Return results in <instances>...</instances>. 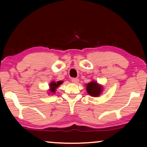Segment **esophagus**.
Masks as SVG:
<instances>
[{
	"label": "esophagus",
	"mask_w": 147,
	"mask_h": 147,
	"mask_svg": "<svg viewBox=\"0 0 147 147\" xmlns=\"http://www.w3.org/2000/svg\"><path fill=\"white\" fill-rule=\"evenodd\" d=\"M71 82H73V83L77 84L78 82H79V79H78V78H72V79H71Z\"/></svg>",
	"instance_id": "34e87169"
}]
</instances>
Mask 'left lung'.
<instances>
[{
  "label": "left lung",
  "instance_id": "8db88e82",
  "mask_svg": "<svg viewBox=\"0 0 147 147\" xmlns=\"http://www.w3.org/2000/svg\"><path fill=\"white\" fill-rule=\"evenodd\" d=\"M86 90L88 94H90L92 97H98L101 94L103 88L96 82L92 81L86 85Z\"/></svg>",
  "mask_w": 147,
  "mask_h": 147
}]
</instances>
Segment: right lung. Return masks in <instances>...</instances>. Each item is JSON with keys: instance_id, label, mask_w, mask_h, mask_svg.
<instances>
[{"instance_id": "right-lung-1", "label": "right lung", "mask_w": 147, "mask_h": 147, "mask_svg": "<svg viewBox=\"0 0 147 147\" xmlns=\"http://www.w3.org/2000/svg\"><path fill=\"white\" fill-rule=\"evenodd\" d=\"M62 82H63V81H58L57 82H51V83L49 84V88H50L49 92H51V93L55 94L56 89H57V88L61 85Z\"/></svg>"}]
</instances>
